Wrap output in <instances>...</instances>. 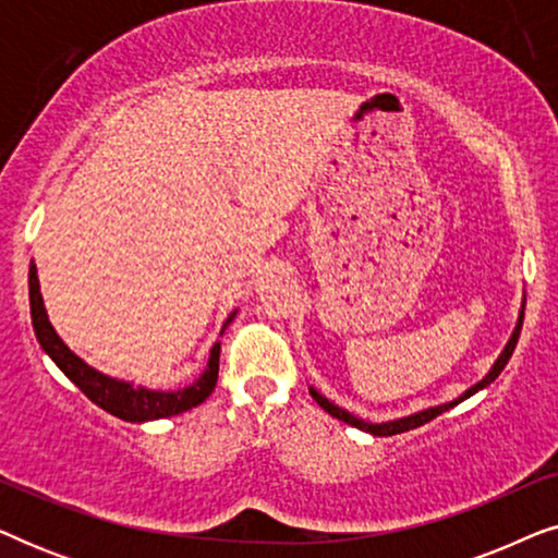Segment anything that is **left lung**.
Segmentation results:
<instances>
[{
  "instance_id": "obj_1",
  "label": "left lung",
  "mask_w": 558,
  "mask_h": 558,
  "mask_svg": "<svg viewBox=\"0 0 558 558\" xmlns=\"http://www.w3.org/2000/svg\"><path fill=\"white\" fill-rule=\"evenodd\" d=\"M523 315H525V292H523V296H521V310H518L515 327H513V332H510V338H508V342H506V348H502V353L498 355V361H495V363L490 365V371H487L485 376L480 378L475 386H470L468 391L460 393V396H457V399H452V401H447V403H439V407H429V409L414 411V414H409V416L388 418V422H368V418H361V416L350 414L348 409L338 407V403L330 401V399H327V396L319 393L315 386H310V393H312V399H315V401L319 403V407H323V409L327 411V414L335 416V418H340V422H345V424H350V426H355V429H361V432H368V434H373V437H391V434H401V432L416 429V426H424L426 422H432V418H437L439 414H445V411L454 409L457 403H462L464 399H470V396H475L477 391H483V388L490 386L493 380L500 376L502 368H506L508 361H510V355H513V350H515V345H518V338H521Z\"/></svg>"
}]
</instances>
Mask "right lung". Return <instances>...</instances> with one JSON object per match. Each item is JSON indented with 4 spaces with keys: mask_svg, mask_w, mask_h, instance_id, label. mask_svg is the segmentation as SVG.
I'll return each instance as SVG.
<instances>
[{
    "mask_svg": "<svg viewBox=\"0 0 558 558\" xmlns=\"http://www.w3.org/2000/svg\"><path fill=\"white\" fill-rule=\"evenodd\" d=\"M239 315V310H233L228 319L220 327V335L228 330V325L233 323V317ZM29 317H33V330L35 338L40 342V348L50 355V361L88 396L96 407L109 411L117 418L124 422L142 424V422H155V418H167L182 411H190L208 399L213 388L218 384V361H220V340L210 348L208 365L197 376V380L178 388V391H157V388L136 386L132 380L113 378L109 373L96 371L94 365H88L83 357L73 353L65 345L63 338L56 332V327L50 325L48 310H45L43 294H40V279H37V266L29 262Z\"/></svg>",
    "mask_w": 558,
    "mask_h": 558,
    "instance_id": "1",
    "label": "right lung"
}]
</instances>
